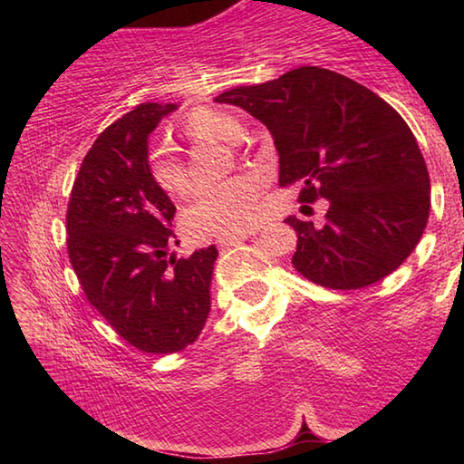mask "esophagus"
<instances>
[{
    "label": "esophagus",
    "mask_w": 464,
    "mask_h": 464,
    "mask_svg": "<svg viewBox=\"0 0 464 464\" xmlns=\"http://www.w3.org/2000/svg\"><path fill=\"white\" fill-rule=\"evenodd\" d=\"M256 231H247V233H237V235H229V237H221L217 241L218 247H231V246H237V243L246 241L247 237H251Z\"/></svg>",
    "instance_id": "34e87169"
}]
</instances>
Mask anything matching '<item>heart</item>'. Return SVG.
<instances>
[{"mask_svg":"<svg viewBox=\"0 0 464 464\" xmlns=\"http://www.w3.org/2000/svg\"><path fill=\"white\" fill-rule=\"evenodd\" d=\"M186 137L194 140H235L241 137V122L229 112L200 108L182 122ZM149 174L155 186L169 196H186L192 182L186 163L174 147L160 143L149 151ZM262 184L256 178H235L207 186L184 210V229L196 239L229 237L257 223V200Z\"/></svg>","mask_w":464,"mask_h":464,"instance_id":"obj_1","label":"heart"}]
</instances>
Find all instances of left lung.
Returning a JSON list of instances; mask_svg holds the SVG:
<instances>
[{
  "label": "left lung",
  "instance_id": "1",
  "mask_svg": "<svg viewBox=\"0 0 464 464\" xmlns=\"http://www.w3.org/2000/svg\"><path fill=\"white\" fill-rule=\"evenodd\" d=\"M215 100L268 127L280 186L301 184V202H329L321 227L285 221L298 235L296 272L319 286L352 290L410 257L428 223L430 176L395 108L350 77L309 65Z\"/></svg>",
  "mask_w": 464,
  "mask_h": 464
}]
</instances>
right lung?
Masks as SVG:
<instances>
[{"mask_svg":"<svg viewBox=\"0 0 464 464\" xmlns=\"http://www.w3.org/2000/svg\"><path fill=\"white\" fill-rule=\"evenodd\" d=\"M176 104H140L110 124L83 157L67 207V251L85 296L108 325L147 354L196 342L210 311L215 246H178L176 207L149 174V135Z\"/></svg>","mask_w":464,"mask_h":464,"instance_id":"right-lung-1","label":"right lung"}]
</instances>
